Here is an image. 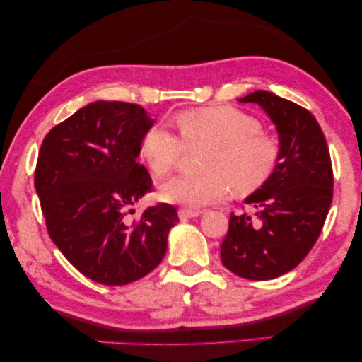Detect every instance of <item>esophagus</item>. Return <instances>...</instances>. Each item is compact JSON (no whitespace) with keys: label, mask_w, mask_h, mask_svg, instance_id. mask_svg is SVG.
<instances>
[{"label":"esophagus","mask_w":362,"mask_h":362,"mask_svg":"<svg viewBox=\"0 0 362 362\" xmlns=\"http://www.w3.org/2000/svg\"><path fill=\"white\" fill-rule=\"evenodd\" d=\"M200 210H189V209H181L180 212H177V215H180L181 220H189V218H196V216H199Z\"/></svg>","instance_id":"34e87169"}]
</instances>
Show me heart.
<instances>
[{"mask_svg":"<svg viewBox=\"0 0 362 362\" xmlns=\"http://www.w3.org/2000/svg\"><path fill=\"white\" fill-rule=\"evenodd\" d=\"M180 136L168 127L153 124L141 141V155L153 175L168 173L185 148L207 147L197 176H173L160 185V197L185 207H204L218 202L228 191L249 194L262 186L278 158L276 142L260 132L251 115L233 107H205L176 116Z\"/></svg>","mask_w":362,"mask_h":362,"instance_id":"b5f03b06","label":"heart"}]
</instances>
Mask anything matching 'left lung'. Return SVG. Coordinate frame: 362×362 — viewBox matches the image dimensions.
<instances>
[{
  "mask_svg": "<svg viewBox=\"0 0 362 362\" xmlns=\"http://www.w3.org/2000/svg\"><path fill=\"white\" fill-rule=\"evenodd\" d=\"M238 102L259 105L275 124L278 158L264 185L244 199L255 209V220L231 214L220 255L238 276L272 280L301 264L320 235L333 197L330 153L305 108L269 90Z\"/></svg>",
  "mask_w": 362,
  "mask_h": 362,
  "instance_id": "left-lung-1",
  "label": "left lung"
}]
</instances>
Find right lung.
<instances>
[{"mask_svg":"<svg viewBox=\"0 0 362 362\" xmlns=\"http://www.w3.org/2000/svg\"><path fill=\"white\" fill-rule=\"evenodd\" d=\"M153 123L141 105L98 100L54 126L38 153L35 191L48 235L82 275L102 285H127L150 274L180 221L170 204L126 218L152 189L137 157Z\"/></svg>","mask_w":362,"mask_h":362,"instance_id":"right-lung-1","label":"right lung"}]
</instances>
